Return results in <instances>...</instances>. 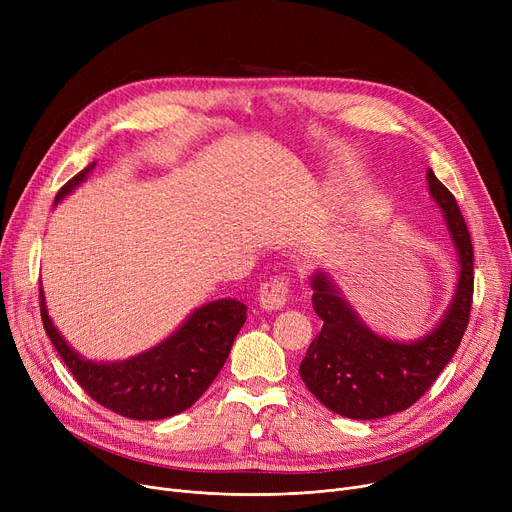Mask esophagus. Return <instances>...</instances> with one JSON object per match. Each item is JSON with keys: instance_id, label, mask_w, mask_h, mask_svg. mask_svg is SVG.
I'll return each mask as SVG.
<instances>
[{"instance_id": "obj_1", "label": "esophagus", "mask_w": 512, "mask_h": 512, "mask_svg": "<svg viewBox=\"0 0 512 512\" xmlns=\"http://www.w3.org/2000/svg\"><path fill=\"white\" fill-rule=\"evenodd\" d=\"M286 297H288V280L284 276L267 280L259 288V305L265 311L282 309L286 303Z\"/></svg>"}]
</instances>
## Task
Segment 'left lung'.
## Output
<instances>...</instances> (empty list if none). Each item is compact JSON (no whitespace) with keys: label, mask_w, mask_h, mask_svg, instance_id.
Masks as SVG:
<instances>
[{"label":"left lung","mask_w":512,"mask_h":512,"mask_svg":"<svg viewBox=\"0 0 512 512\" xmlns=\"http://www.w3.org/2000/svg\"><path fill=\"white\" fill-rule=\"evenodd\" d=\"M429 195L459 255V280L438 324L415 340H394L371 330L346 301L332 274H311L313 309L324 328L311 342L299 373L311 394L348 419H382L409 409L436 382L459 348L473 301V245L459 205L427 170Z\"/></svg>","instance_id":"8db88e82"}]
</instances>
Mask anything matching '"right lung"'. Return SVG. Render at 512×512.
Listing matches in <instances>:
<instances>
[{"label": "right lung", "mask_w": 512, "mask_h": 512, "mask_svg": "<svg viewBox=\"0 0 512 512\" xmlns=\"http://www.w3.org/2000/svg\"><path fill=\"white\" fill-rule=\"evenodd\" d=\"M97 161L68 180L56 195V205L95 170ZM43 328L68 365L76 382L99 405L122 417L155 421L193 407L224 367L232 342L247 321V305L218 299L197 307L159 344L124 361H91L66 342L53 326L39 288Z\"/></svg>", "instance_id": "right-lung-1"}]
</instances>
